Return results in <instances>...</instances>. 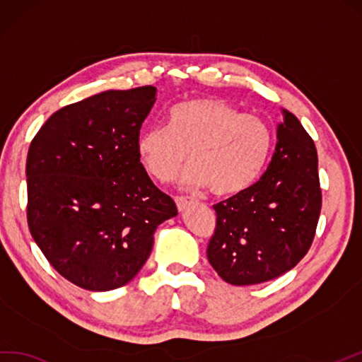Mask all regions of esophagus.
I'll return each instance as SVG.
<instances>
[{
	"label": "esophagus",
	"mask_w": 362,
	"mask_h": 362,
	"mask_svg": "<svg viewBox=\"0 0 362 362\" xmlns=\"http://www.w3.org/2000/svg\"><path fill=\"white\" fill-rule=\"evenodd\" d=\"M175 203H176V206H178V211H180V212L186 211V207L190 204L189 198H186V197H176V198H175Z\"/></svg>",
	"instance_id": "1"
}]
</instances>
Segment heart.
I'll return each mask as SVG.
<instances>
[{
    "mask_svg": "<svg viewBox=\"0 0 362 362\" xmlns=\"http://www.w3.org/2000/svg\"><path fill=\"white\" fill-rule=\"evenodd\" d=\"M271 146L272 132L263 119L242 115L221 99L203 98L170 108L167 125L144 128L136 148L155 180L170 181L189 156L194 163L181 175L184 187L211 186L214 195L232 197L259 180Z\"/></svg>",
    "mask_w": 362,
    "mask_h": 362,
    "instance_id": "heart-1",
    "label": "heart"
}]
</instances>
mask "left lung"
Returning <instances> with one entry per match:
<instances>
[{
	"mask_svg": "<svg viewBox=\"0 0 362 362\" xmlns=\"http://www.w3.org/2000/svg\"><path fill=\"white\" fill-rule=\"evenodd\" d=\"M277 144L262 178L215 204L216 228L207 260L230 285H255L285 274L315 238L322 194L315 142L293 113L282 110Z\"/></svg>",
	"mask_w": 362,
	"mask_h": 362,
	"instance_id": "obj_1",
	"label": "left lung"
}]
</instances>
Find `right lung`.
<instances>
[{"label": "right lung", "instance_id": "add662e5", "mask_svg": "<svg viewBox=\"0 0 362 362\" xmlns=\"http://www.w3.org/2000/svg\"><path fill=\"white\" fill-rule=\"evenodd\" d=\"M155 102V86L103 91L55 111L30 142V235L83 290L127 285L147 262L156 228L178 215L136 148Z\"/></svg>", "mask_w": 362, "mask_h": 362}]
</instances>
